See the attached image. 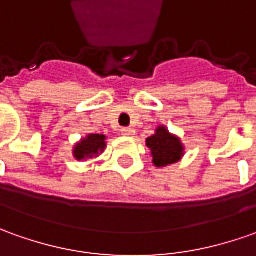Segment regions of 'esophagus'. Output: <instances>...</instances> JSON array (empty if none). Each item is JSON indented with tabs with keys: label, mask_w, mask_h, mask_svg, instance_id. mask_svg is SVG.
<instances>
[{
	"label": "esophagus",
	"mask_w": 256,
	"mask_h": 256,
	"mask_svg": "<svg viewBox=\"0 0 256 256\" xmlns=\"http://www.w3.org/2000/svg\"><path fill=\"white\" fill-rule=\"evenodd\" d=\"M120 132H122V134H123V136H133V134H134V128H123Z\"/></svg>",
	"instance_id": "esophagus-1"
}]
</instances>
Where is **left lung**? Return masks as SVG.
I'll return each instance as SVG.
<instances>
[{"label": "left lung", "mask_w": 256, "mask_h": 256, "mask_svg": "<svg viewBox=\"0 0 256 256\" xmlns=\"http://www.w3.org/2000/svg\"><path fill=\"white\" fill-rule=\"evenodd\" d=\"M147 147L151 148L152 162L156 166L178 162L184 156V146L178 137L172 136L164 126H160L156 130V134L147 138Z\"/></svg>", "instance_id": "1"}]
</instances>
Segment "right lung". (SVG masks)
<instances>
[{
  "label": "right lung",
  "mask_w": 256,
  "mask_h": 256,
  "mask_svg": "<svg viewBox=\"0 0 256 256\" xmlns=\"http://www.w3.org/2000/svg\"><path fill=\"white\" fill-rule=\"evenodd\" d=\"M106 137L104 134H88L78 142L74 148V157L80 160L98 157L99 152L105 150Z\"/></svg>",
  "instance_id": "add662e5"
}]
</instances>
